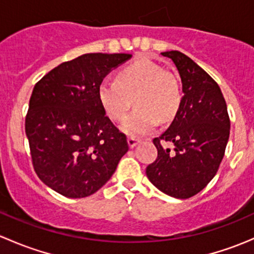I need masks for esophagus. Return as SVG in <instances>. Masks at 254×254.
I'll return each mask as SVG.
<instances>
[{
  "mask_svg": "<svg viewBox=\"0 0 254 254\" xmlns=\"http://www.w3.org/2000/svg\"><path fill=\"white\" fill-rule=\"evenodd\" d=\"M139 142H140V140L135 139V137H129V139H127V143H129L130 148H134Z\"/></svg>",
  "mask_w": 254,
  "mask_h": 254,
  "instance_id": "34e87169",
  "label": "esophagus"
}]
</instances>
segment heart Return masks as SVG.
Segmentation results:
<instances>
[{"instance_id":"heart-1","label":"heart","mask_w":254,"mask_h":254,"mask_svg":"<svg viewBox=\"0 0 254 254\" xmlns=\"http://www.w3.org/2000/svg\"><path fill=\"white\" fill-rule=\"evenodd\" d=\"M132 98L137 108L120 127L131 137L153 131L158 123H168L176 117L182 102L176 76L150 60H140L123 67L115 81L102 82L98 99L104 112L115 122L127 117Z\"/></svg>"}]
</instances>
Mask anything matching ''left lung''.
<instances>
[{
    "instance_id": "left-lung-1",
    "label": "left lung",
    "mask_w": 254,
    "mask_h": 254,
    "mask_svg": "<svg viewBox=\"0 0 254 254\" xmlns=\"http://www.w3.org/2000/svg\"><path fill=\"white\" fill-rule=\"evenodd\" d=\"M161 55L176 65L183 97L168 129L153 139L158 156L147 166L146 176L162 193L188 199L216 175L229 142L230 118L219 84L200 66L181 51ZM162 142H172L174 148Z\"/></svg>"
}]
</instances>
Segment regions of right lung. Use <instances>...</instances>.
Returning a JSON list of instances; mask_svg holds the SVG:
<instances>
[{
  "instance_id": "obj_1",
  "label": "right lung",
  "mask_w": 254,
  "mask_h": 254,
  "mask_svg": "<svg viewBox=\"0 0 254 254\" xmlns=\"http://www.w3.org/2000/svg\"><path fill=\"white\" fill-rule=\"evenodd\" d=\"M131 54H84L47 73L33 89L25 134L38 177L67 198L102 188L127 152V136L106 115L98 87Z\"/></svg>"
}]
</instances>
